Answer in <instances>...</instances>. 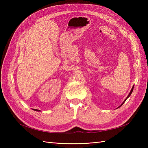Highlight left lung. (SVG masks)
Returning <instances> with one entry per match:
<instances>
[{"label": "left lung", "instance_id": "obj_1", "mask_svg": "<svg viewBox=\"0 0 148 148\" xmlns=\"http://www.w3.org/2000/svg\"><path fill=\"white\" fill-rule=\"evenodd\" d=\"M133 88H134V85H133V87H132V89H131V91H130V93H129V95H128V96L127 97V98H126V99H125V100H124V101L122 102V104H121V105L119 107H120V106H122L123 104H124V102H125V101H126V100L128 99V98L130 97V95H132V92H133ZM119 107H118V108H119Z\"/></svg>", "mask_w": 148, "mask_h": 148}]
</instances>
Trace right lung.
Returning a JSON list of instances; mask_svg holds the SVG:
<instances>
[{
  "instance_id": "1",
  "label": "right lung",
  "mask_w": 148,
  "mask_h": 148,
  "mask_svg": "<svg viewBox=\"0 0 148 148\" xmlns=\"http://www.w3.org/2000/svg\"><path fill=\"white\" fill-rule=\"evenodd\" d=\"M34 110H35V111H38V112H39V111H41V110H38V109H33Z\"/></svg>"
}]
</instances>
